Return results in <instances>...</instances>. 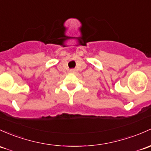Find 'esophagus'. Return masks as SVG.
I'll return each mask as SVG.
<instances>
[{"label":"esophagus","instance_id":"obj_1","mask_svg":"<svg viewBox=\"0 0 151 151\" xmlns=\"http://www.w3.org/2000/svg\"><path fill=\"white\" fill-rule=\"evenodd\" d=\"M70 71L71 73H74V72H75V69H70V71Z\"/></svg>","mask_w":151,"mask_h":151}]
</instances>
